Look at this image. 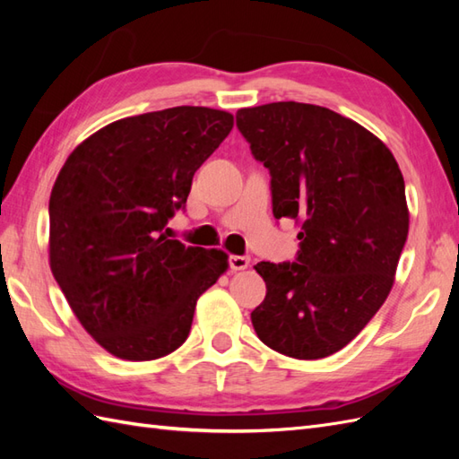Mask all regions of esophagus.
Wrapping results in <instances>:
<instances>
[{
    "mask_svg": "<svg viewBox=\"0 0 459 459\" xmlns=\"http://www.w3.org/2000/svg\"><path fill=\"white\" fill-rule=\"evenodd\" d=\"M229 264H230V270H247L248 264H250V258L248 256H230L229 258Z\"/></svg>",
    "mask_w": 459,
    "mask_h": 459,
    "instance_id": "1",
    "label": "esophagus"
}]
</instances>
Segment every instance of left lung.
Listing matches in <instances>:
<instances>
[{"mask_svg": "<svg viewBox=\"0 0 459 459\" xmlns=\"http://www.w3.org/2000/svg\"><path fill=\"white\" fill-rule=\"evenodd\" d=\"M237 126L270 169L274 217L299 227L298 262L255 266L266 298L252 325L281 355H333L393 290L411 222L401 168L375 134L324 106H252Z\"/></svg>", "mask_w": 459, "mask_h": 459, "instance_id": "8db88e82", "label": "left lung"}]
</instances>
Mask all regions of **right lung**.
I'll return each instance as SVG.
<instances>
[{
	"label": "right lung",
	"instance_id": "obj_1",
	"mask_svg": "<svg viewBox=\"0 0 459 459\" xmlns=\"http://www.w3.org/2000/svg\"><path fill=\"white\" fill-rule=\"evenodd\" d=\"M232 126L230 112L207 106L130 116L89 135L58 171L48 264L76 319L110 355L173 353L197 299L227 272V252L185 247L165 224Z\"/></svg>",
	"mask_w": 459,
	"mask_h": 459
}]
</instances>
